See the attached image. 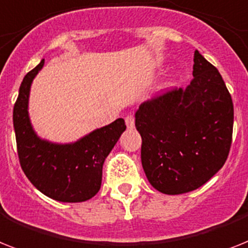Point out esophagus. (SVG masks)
<instances>
[{
	"label": "esophagus",
	"mask_w": 248,
	"mask_h": 248,
	"mask_svg": "<svg viewBox=\"0 0 248 248\" xmlns=\"http://www.w3.org/2000/svg\"><path fill=\"white\" fill-rule=\"evenodd\" d=\"M124 122H126V126H127V128H134L135 127L134 116H131V114L126 116V118H124Z\"/></svg>",
	"instance_id": "esophagus-1"
}]
</instances>
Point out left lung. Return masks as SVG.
Here are the masks:
<instances>
[{"label": "left lung", "mask_w": 248, "mask_h": 248, "mask_svg": "<svg viewBox=\"0 0 248 248\" xmlns=\"http://www.w3.org/2000/svg\"><path fill=\"white\" fill-rule=\"evenodd\" d=\"M192 75L186 89L144 102L135 114L142 168L162 194L202 186L224 166L232 144L233 102L222 75L199 51Z\"/></svg>", "instance_id": "obj_1"}]
</instances>
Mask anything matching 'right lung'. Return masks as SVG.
<instances>
[{
  "label": "right lung",
  "mask_w": 248,
  "mask_h": 248,
  "mask_svg": "<svg viewBox=\"0 0 248 248\" xmlns=\"http://www.w3.org/2000/svg\"><path fill=\"white\" fill-rule=\"evenodd\" d=\"M40 61L24 78L14 106V128L20 166L28 180L46 196L62 202H81L98 194L102 170L110 150L126 130L124 118L96 128L71 144L40 139L30 124L29 94Z\"/></svg>",
  "instance_id": "add662e5"
}]
</instances>
